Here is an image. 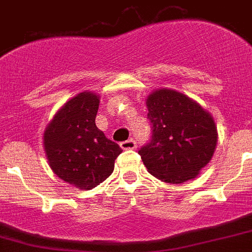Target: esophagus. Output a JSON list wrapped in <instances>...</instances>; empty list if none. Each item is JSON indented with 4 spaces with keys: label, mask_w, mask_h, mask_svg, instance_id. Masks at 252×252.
Segmentation results:
<instances>
[{
    "label": "esophagus",
    "mask_w": 252,
    "mask_h": 252,
    "mask_svg": "<svg viewBox=\"0 0 252 252\" xmlns=\"http://www.w3.org/2000/svg\"><path fill=\"white\" fill-rule=\"evenodd\" d=\"M120 146H121V149L124 150H135L136 147H137V145H136L135 140L130 138V140H127V141H122L121 144H120Z\"/></svg>",
    "instance_id": "obj_1"
}]
</instances>
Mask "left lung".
<instances>
[{"mask_svg": "<svg viewBox=\"0 0 252 252\" xmlns=\"http://www.w3.org/2000/svg\"><path fill=\"white\" fill-rule=\"evenodd\" d=\"M146 105L151 138L138 155L147 171L168 184L195 179L218 144L211 115L188 96L167 89L152 92Z\"/></svg>", "mask_w": 252, "mask_h": 252, "instance_id": "1", "label": "left lung"}]
</instances>
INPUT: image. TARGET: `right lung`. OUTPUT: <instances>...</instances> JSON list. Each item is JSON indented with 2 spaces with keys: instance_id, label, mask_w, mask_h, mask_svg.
I'll use <instances>...</instances> for the list:
<instances>
[{
  "instance_id": "1",
  "label": "right lung",
  "mask_w": 252,
  "mask_h": 252,
  "mask_svg": "<svg viewBox=\"0 0 252 252\" xmlns=\"http://www.w3.org/2000/svg\"><path fill=\"white\" fill-rule=\"evenodd\" d=\"M98 103L92 92L78 94L55 115L43 136L52 171L85 190L96 188L112 174L115 160L122 152L94 124Z\"/></svg>"
}]
</instances>
